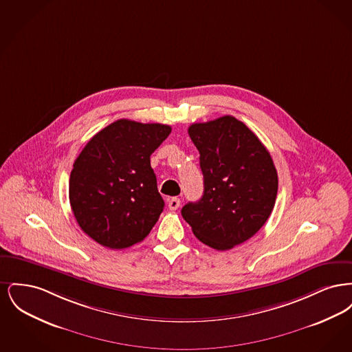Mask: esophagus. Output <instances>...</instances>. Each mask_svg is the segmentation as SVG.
Listing matches in <instances>:
<instances>
[{
  "instance_id": "1",
  "label": "esophagus",
  "mask_w": 352,
  "mask_h": 352,
  "mask_svg": "<svg viewBox=\"0 0 352 352\" xmlns=\"http://www.w3.org/2000/svg\"><path fill=\"white\" fill-rule=\"evenodd\" d=\"M181 206V199L179 198H170L168 199V208L171 211H175Z\"/></svg>"
}]
</instances>
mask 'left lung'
I'll return each instance as SVG.
<instances>
[{"label":"left lung","instance_id":"left-lung-1","mask_svg":"<svg viewBox=\"0 0 352 352\" xmlns=\"http://www.w3.org/2000/svg\"><path fill=\"white\" fill-rule=\"evenodd\" d=\"M188 134L199 151L204 191L182 217L203 244L227 251L268 220L277 197L273 160L257 135L234 116L195 122Z\"/></svg>","mask_w":352,"mask_h":352}]
</instances>
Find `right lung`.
<instances>
[{
  "label": "right lung",
  "instance_id": "1",
  "mask_svg": "<svg viewBox=\"0 0 352 352\" xmlns=\"http://www.w3.org/2000/svg\"><path fill=\"white\" fill-rule=\"evenodd\" d=\"M170 132L164 124L121 118L95 134L75 160L69 204L80 228L102 247H132L157 223L165 201L151 155Z\"/></svg>",
  "mask_w": 352,
  "mask_h": 352
}]
</instances>
